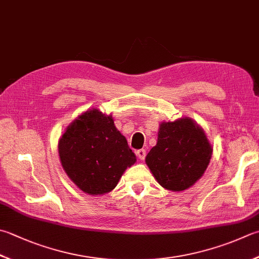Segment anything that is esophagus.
Masks as SVG:
<instances>
[{
    "mask_svg": "<svg viewBox=\"0 0 259 259\" xmlns=\"http://www.w3.org/2000/svg\"><path fill=\"white\" fill-rule=\"evenodd\" d=\"M135 154L139 160H144L145 155H146V151L144 149H140L138 151H135Z\"/></svg>",
    "mask_w": 259,
    "mask_h": 259,
    "instance_id": "34e87169",
    "label": "esophagus"
}]
</instances>
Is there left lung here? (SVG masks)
<instances>
[{"label":"left lung","instance_id":"1","mask_svg":"<svg viewBox=\"0 0 259 259\" xmlns=\"http://www.w3.org/2000/svg\"><path fill=\"white\" fill-rule=\"evenodd\" d=\"M211 155L205 133L186 117L160 125L157 145L150 150L145 162L161 186L180 192L202 177Z\"/></svg>","mask_w":259,"mask_h":259}]
</instances>
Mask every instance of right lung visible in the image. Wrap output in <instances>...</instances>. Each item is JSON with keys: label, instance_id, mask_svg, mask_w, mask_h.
Segmentation results:
<instances>
[{"label": "right lung", "instance_id": "right-lung-1", "mask_svg": "<svg viewBox=\"0 0 259 259\" xmlns=\"http://www.w3.org/2000/svg\"><path fill=\"white\" fill-rule=\"evenodd\" d=\"M61 163L77 187L90 195L113 190L136 161L113 117L88 110L66 128L58 143Z\"/></svg>", "mask_w": 259, "mask_h": 259}]
</instances>
